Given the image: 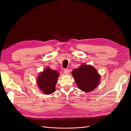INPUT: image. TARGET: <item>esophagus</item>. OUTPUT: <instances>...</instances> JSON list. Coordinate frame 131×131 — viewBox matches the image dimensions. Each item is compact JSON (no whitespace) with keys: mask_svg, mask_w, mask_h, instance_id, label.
I'll return each instance as SVG.
<instances>
[{"mask_svg":"<svg viewBox=\"0 0 131 131\" xmlns=\"http://www.w3.org/2000/svg\"><path fill=\"white\" fill-rule=\"evenodd\" d=\"M64 73L65 74L68 75L69 73V70L68 69H64Z\"/></svg>","mask_w":131,"mask_h":131,"instance_id":"obj_1","label":"esophagus"}]
</instances>
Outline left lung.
<instances>
[{
    "label": "left lung",
    "mask_w": 131,
    "mask_h": 131,
    "mask_svg": "<svg viewBox=\"0 0 131 131\" xmlns=\"http://www.w3.org/2000/svg\"><path fill=\"white\" fill-rule=\"evenodd\" d=\"M72 75L78 88L86 92L96 89L101 81V75L91 65L82 64L72 71Z\"/></svg>",
    "instance_id": "left-lung-1"
}]
</instances>
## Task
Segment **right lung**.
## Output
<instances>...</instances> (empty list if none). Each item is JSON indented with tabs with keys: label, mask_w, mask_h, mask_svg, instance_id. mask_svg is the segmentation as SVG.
Segmentation results:
<instances>
[{
	"label": "right lung",
	"mask_w": 131,
	"mask_h": 131,
	"mask_svg": "<svg viewBox=\"0 0 131 131\" xmlns=\"http://www.w3.org/2000/svg\"><path fill=\"white\" fill-rule=\"evenodd\" d=\"M59 76V73L57 71L47 67L39 74L37 79L39 89L45 94L53 93L56 90L55 86Z\"/></svg>",
	"instance_id": "right-lung-1"
}]
</instances>
